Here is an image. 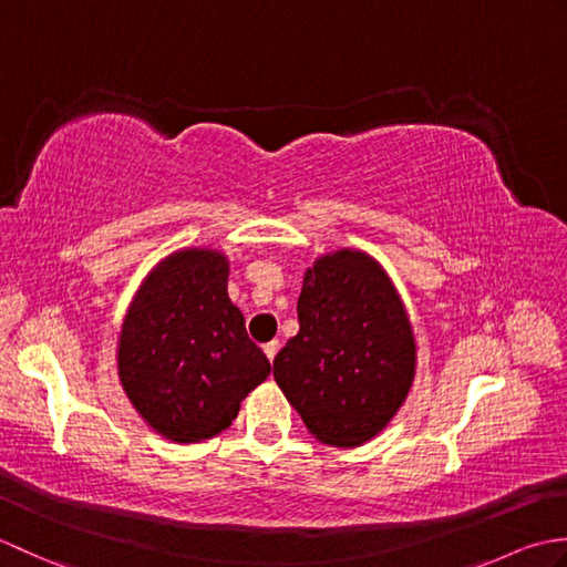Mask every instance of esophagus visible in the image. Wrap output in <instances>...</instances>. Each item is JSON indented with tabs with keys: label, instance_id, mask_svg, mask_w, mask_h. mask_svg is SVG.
<instances>
[{
	"label": "esophagus",
	"instance_id": "1",
	"mask_svg": "<svg viewBox=\"0 0 567 567\" xmlns=\"http://www.w3.org/2000/svg\"><path fill=\"white\" fill-rule=\"evenodd\" d=\"M262 351H265V355H268V360L272 363L275 355H277V351H280V341H270V343H265V346H262Z\"/></svg>",
	"mask_w": 567,
	"mask_h": 567
}]
</instances>
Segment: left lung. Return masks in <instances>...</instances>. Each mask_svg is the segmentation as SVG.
Returning <instances> with one entry per match:
<instances>
[{
	"label": "left lung",
	"mask_w": 567,
	"mask_h": 567,
	"mask_svg": "<svg viewBox=\"0 0 567 567\" xmlns=\"http://www.w3.org/2000/svg\"><path fill=\"white\" fill-rule=\"evenodd\" d=\"M299 333L275 355V382L321 443L351 449L390 424L414 380L416 346L402 299L360 250L305 275Z\"/></svg>",
	"instance_id": "obj_1"
}]
</instances>
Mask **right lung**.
I'll list each match as a JSON object with an SVG mask.
<instances>
[{"label": "right lung", "instance_id": "add662e5", "mask_svg": "<svg viewBox=\"0 0 567 567\" xmlns=\"http://www.w3.org/2000/svg\"><path fill=\"white\" fill-rule=\"evenodd\" d=\"M228 262L179 250L141 287L118 341V378L136 412L177 443L231 426L244 396L270 375L226 292Z\"/></svg>", "mask_w": 567, "mask_h": 567}]
</instances>
